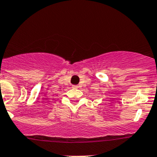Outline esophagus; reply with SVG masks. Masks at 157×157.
<instances>
[{
	"label": "esophagus",
	"instance_id": "1",
	"mask_svg": "<svg viewBox=\"0 0 157 157\" xmlns=\"http://www.w3.org/2000/svg\"><path fill=\"white\" fill-rule=\"evenodd\" d=\"M73 87H74V88H78V86H77V85H74V86H73Z\"/></svg>",
	"mask_w": 157,
	"mask_h": 157
}]
</instances>
